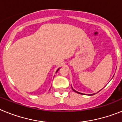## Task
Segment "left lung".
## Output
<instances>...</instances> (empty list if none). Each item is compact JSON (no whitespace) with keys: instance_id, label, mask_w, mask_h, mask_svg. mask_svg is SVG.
<instances>
[{"instance_id":"8db88e82","label":"left lung","mask_w":122,"mask_h":122,"mask_svg":"<svg viewBox=\"0 0 122 122\" xmlns=\"http://www.w3.org/2000/svg\"><path fill=\"white\" fill-rule=\"evenodd\" d=\"M72 89H73V91H74V92H76V93H79V94H81V95H83V94H84V93H80V92H77V91H76V90H74V89H73V87H72ZM98 92H97V93H98ZM96 93H93V94H89V95H95V94H96Z\"/></svg>"}]
</instances>
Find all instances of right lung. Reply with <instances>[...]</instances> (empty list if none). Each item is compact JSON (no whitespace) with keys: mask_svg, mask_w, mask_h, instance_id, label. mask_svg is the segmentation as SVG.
Returning a JSON list of instances; mask_svg holds the SVG:
<instances>
[{"mask_svg":"<svg viewBox=\"0 0 122 122\" xmlns=\"http://www.w3.org/2000/svg\"><path fill=\"white\" fill-rule=\"evenodd\" d=\"M60 68H59V69H58L56 71V73H57V71H59V69H60Z\"/></svg>","mask_w":122,"mask_h":122,"instance_id":"right-lung-1","label":"right lung"}]
</instances>
